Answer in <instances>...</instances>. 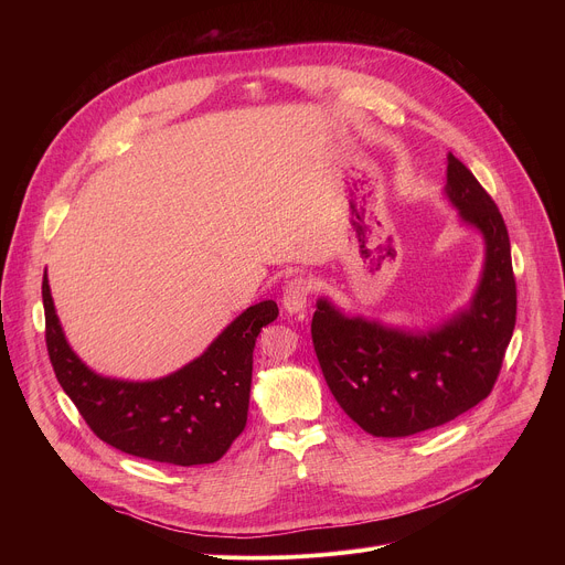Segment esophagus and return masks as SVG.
<instances>
[{
    "label": "esophagus",
    "mask_w": 565,
    "mask_h": 565,
    "mask_svg": "<svg viewBox=\"0 0 565 565\" xmlns=\"http://www.w3.org/2000/svg\"><path fill=\"white\" fill-rule=\"evenodd\" d=\"M308 292H310V284H308L306 279H301V277L290 279V281L286 284L284 297H281L286 312H290V315L303 312L306 301H308Z\"/></svg>",
    "instance_id": "esophagus-1"
}]
</instances>
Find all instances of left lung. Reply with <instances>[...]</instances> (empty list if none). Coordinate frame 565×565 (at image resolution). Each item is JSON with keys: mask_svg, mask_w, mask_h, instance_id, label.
Masks as SVG:
<instances>
[{"mask_svg": "<svg viewBox=\"0 0 565 565\" xmlns=\"http://www.w3.org/2000/svg\"><path fill=\"white\" fill-rule=\"evenodd\" d=\"M445 199L482 236V270L469 301L431 329H399L317 299L312 344L347 416L377 438L440 427L486 399L516 321V284L505 221L476 177L449 151Z\"/></svg>", "mask_w": 565, "mask_h": 565, "instance_id": "obj_1", "label": "left lung"}]
</instances>
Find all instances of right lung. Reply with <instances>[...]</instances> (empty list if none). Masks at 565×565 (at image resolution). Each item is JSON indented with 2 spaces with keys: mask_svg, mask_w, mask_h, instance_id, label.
Masks as SVG:
<instances>
[{
  "mask_svg": "<svg viewBox=\"0 0 565 565\" xmlns=\"http://www.w3.org/2000/svg\"><path fill=\"white\" fill-rule=\"evenodd\" d=\"M46 349L55 377L92 431L107 445L179 467L216 462L244 431L257 335L277 319L273 299L246 308L179 371L158 380H120L89 369L62 331L44 270Z\"/></svg>",
  "mask_w": 565,
  "mask_h": 565,
  "instance_id": "add662e5",
  "label": "right lung"
}]
</instances>
